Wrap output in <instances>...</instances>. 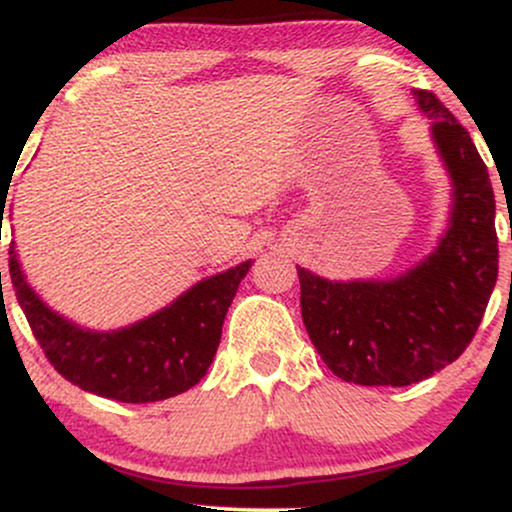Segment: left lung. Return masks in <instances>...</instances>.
Here are the masks:
<instances>
[{
  "mask_svg": "<svg viewBox=\"0 0 512 512\" xmlns=\"http://www.w3.org/2000/svg\"><path fill=\"white\" fill-rule=\"evenodd\" d=\"M452 178V214L438 248L390 281H330L298 267L301 313L337 378L404 387L460 358L498 276L496 199L472 137L431 91H414Z\"/></svg>",
  "mask_w": 512,
  "mask_h": 512,
  "instance_id": "obj_1",
  "label": "left lung"
}]
</instances>
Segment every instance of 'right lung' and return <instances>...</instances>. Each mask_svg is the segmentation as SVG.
Masks as SVG:
<instances>
[{
  "label": "right lung",
  "mask_w": 512,
  "mask_h": 512,
  "mask_svg": "<svg viewBox=\"0 0 512 512\" xmlns=\"http://www.w3.org/2000/svg\"><path fill=\"white\" fill-rule=\"evenodd\" d=\"M4 204L2 195L0 219ZM250 267L248 260L209 276L163 310L122 330L93 332L64 320L35 296L16 260L14 243L9 245L16 298L57 373L81 390L129 404L175 397L207 375L221 342L223 317Z\"/></svg>",
  "instance_id": "add662e5"
}]
</instances>
